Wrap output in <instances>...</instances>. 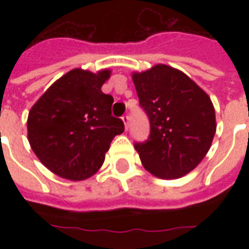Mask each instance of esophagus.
<instances>
[{
    "label": "esophagus",
    "mask_w": 249,
    "mask_h": 249,
    "mask_svg": "<svg viewBox=\"0 0 249 249\" xmlns=\"http://www.w3.org/2000/svg\"><path fill=\"white\" fill-rule=\"evenodd\" d=\"M121 120H123V123H124L125 129L128 130V126H129V116H128V115H124V116L121 117Z\"/></svg>",
    "instance_id": "obj_1"
}]
</instances>
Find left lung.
Listing matches in <instances>:
<instances>
[{
	"instance_id": "8db88e82",
	"label": "left lung",
	"mask_w": 249,
	"mask_h": 249,
	"mask_svg": "<svg viewBox=\"0 0 249 249\" xmlns=\"http://www.w3.org/2000/svg\"><path fill=\"white\" fill-rule=\"evenodd\" d=\"M132 79L151 126L148 140L134 146L144 169L163 179L183 177L212 144L217 125L211 98L186 73L166 64L133 72Z\"/></svg>"
}]
</instances>
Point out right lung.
I'll return each instance as SVG.
<instances>
[{
  "instance_id": "right-lung-1",
  "label": "right lung",
  "mask_w": 249,
  "mask_h": 249,
  "mask_svg": "<svg viewBox=\"0 0 249 249\" xmlns=\"http://www.w3.org/2000/svg\"><path fill=\"white\" fill-rule=\"evenodd\" d=\"M111 70L75 68L32 106L27 130L33 152L53 173L70 181L95 174L124 123L111 115L112 95L102 91Z\"/></svg>"
}]
</instances>
